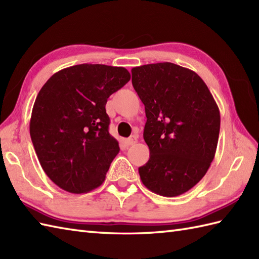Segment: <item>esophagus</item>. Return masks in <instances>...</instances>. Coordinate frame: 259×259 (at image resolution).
<instances>
[{"label":"esophagus","instance_id":"34e87169","mask_svg":"<svg viewBox=\"0 0 259 259\" xmlns=\"http://www.w3.org/2000/svg\"><path fill=\"white\" fill-rule=\"evenodd\" d=\"M137 141H138V136L133 135V136L129 137V138L125 140V144H126V146H133V145L136 144Z\"/></svg>","mask_w":259,"mask_h":259}]
</instances>
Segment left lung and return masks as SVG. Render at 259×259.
Instances as JSON below:
<instances>
[{"instance_id": "left-lung-1", "label": "left lung", "mask_w": 259, "mask_h": 259, "mask_svg": "<svg viewBox=\"0 0 259 259\" xmlns=\"http://www.w3.org/2000/svg\"><path fill=\"white\" fill-rule=\"evenodd\" d=\"M145 104L144 139L150 158L139 168L142 184L163 197L197 185L216 153L221 113L205 82L194 71L161 62L131 70Z\"/></svg>"}]
</instances>
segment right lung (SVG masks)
<instances>
[{"instance_id":"right-lung-1","label":"right lung","mask_w":259,"mask_h":259,"mask_svg":"<svg viewBox=\"0 0 259 259\" xmlns=\"http://www.w3.org/2000/svg\"><path fill=\"white\" fill-rule=\"evenodd\" d=\"M129 80L124 68L84 63L54 73L38 92L32 144L42 169L61 189L87 194L106 179L120 150L109 134L106 104Z\"/></svg>"}]
</instances>
